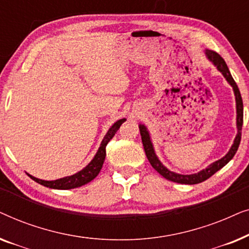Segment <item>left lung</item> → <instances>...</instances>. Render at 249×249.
<instances>
[{"label":"left lung","mask_w":249,"mask_h":249,"mask_svg":"<svg viewBox=\"0 0 249 249\" xmlns=\"http://www.w3.org/2000/svg\"><path fill=\"white\" fill-rule=\"evenodd\" d=\"M207 56L209 59L212 61V62L215 64L217 69H219L224 78L228 80L231 86L233 88L234 95H236V103H237V128H238V134L236 136V139H234L233 145L231 146L230 151L228 152V154L222 158L219 161L214 162L213 164H211L209 168L205 170H202V171L198 173H195V175H178V173L169 171L165 166H163L161 162L159 161V159L156 158L154 149H153V145L151 142V139H149V134L146 129L145 125L141 124L139 125V130H141V136H142V146H144L145 154L147 156L149 163L154 168L156 171H158L160 175L164 177L165 179L170 180V181L178 182V183H185V185H196V183L205 181L212 177L216 171H219L220 169H222L224 165L227 164L228 162L230 161L231 159L233 158L234 154H236L238 147H239L240 139H241V129H243V122H244V105H243V98H241L239 88H238L236 81L233 80L232 76H231L229 69H228L227 63L224 62V60L216 52H213V51H206Z\"/></svg>","instance_id":"obj_1"}]
</instances>
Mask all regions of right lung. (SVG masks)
I'll return each instance as SVG.
<instances>
[{"label":"right lung","instance_id":"right-lung-1","mask_svg":"<svg viewBox=\"0 0 249 249\" xmlns=\"http://www.w3.org/2000/svg\"><path fill=\"white\" fill-rule=\"evenodd\" d=\"M125 121V119H121L115 122V124L112 125V127L108 129L107 134L105 135V137L102 142L101 147L98 148V151L95 155V158L91 160V162L88 164L86 168L81 170L80 172L76 173V175L70 176V177H66V178L62 179H57L54 180V181H45V180H40L37 179L35 177L28 175L30 178H32L34 181L38 182L39 185H43L45 187H49V188H53V189H72V188H77V187H80L83 185H86L89 181H91L95 177H96L98 173H100L102 166H103L105 156H107V142L113 138V136L115 135V132L118 131V129L120 128V125L124 124Z\"/></svg>","mask_w":249,"mask_h":249}]
</instances>
